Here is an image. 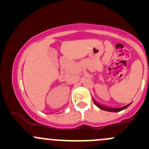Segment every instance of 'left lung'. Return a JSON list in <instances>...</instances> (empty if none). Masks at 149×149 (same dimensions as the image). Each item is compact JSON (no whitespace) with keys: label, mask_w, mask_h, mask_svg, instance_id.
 <instances>
[{"label":"left lung","mask_w":149,"mask_h":149,"mask_svg":"<svg viewBox=\"0 0 149 149\" xmlns=\"http://www.w3.org/2000/svg\"><path fill=\"white\" fill-rule=\"evenodd\" d=\"M92 100H93L94 103L95 104L97 105L99 108L101 109L104 110V111H111V112H117V111H121V110L125 109L126 108H127V107H129L131 104H132V103H129V104L126 105V106H124V107H109L104 106V105L100 104H99L97 101L94 100V98H92Z\"/></svg>","instance_id":"8db88e82"}]
</instances>
